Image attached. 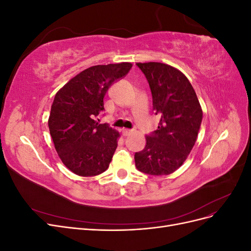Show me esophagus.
I'll list each match as a JSON object with an SVG mask.
<instances>
[{
    "label": "esophagus",
    "mask_w": 251,
    "mask_h": 251,
    "mask_svg": "<svg viewBox=\"0 0 251 251\" xmlns=\"http://www.w3.org/2000/svg\"><path fill=\"white\" fill-rule=\"evenodd\" d=\"M133 133V130H128V128H124L123 130V135L124 136H128Z\"/></svg>",
    "instance_id": "obj_1"
}]
</instances>
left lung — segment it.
<instances>
[{"mask_svg": "<svg viewBox=\"0 0 251 251\" xmlns=\"http://www.w3.org/2000/svg\"><path fill=\"white\" fill-rule=\"evenodd\" d=\"M146 75L153 108L161 116L158 130L146 136V147L135 153L138 171L163 176L177 171L193 150L202 121V108L187 77L163 63L136 64Z\"/></svg>", "mask_w": 251, "mask_h": 251, "instance_id": "left-lung-1", "label": "left lung"}]
</instances>
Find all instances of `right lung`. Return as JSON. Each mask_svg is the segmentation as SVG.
<instances>
[{"mask_svg":"<svg viewBox=\"0 0 251 251\" xmlns=\"http://www.w3.org/2000/svg\"><path fill=\"white\" fill-rule=\"evenodd\" d=\"M131 63L97 65L81 71L55 94L48 119L50 135L67 169L81 177L96 176L109 168L119 133L95 117L103 110V97Z\"/></svg>","mask_w":251,"mask_h":251,"instance_id":"add662e5","label":"right lung"}]
</instances>
